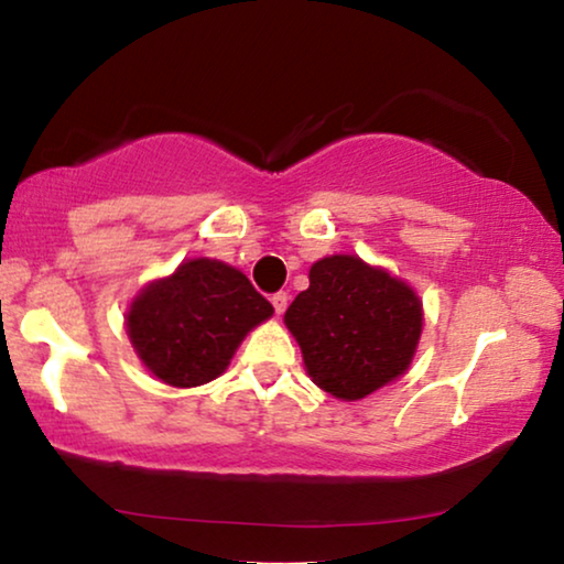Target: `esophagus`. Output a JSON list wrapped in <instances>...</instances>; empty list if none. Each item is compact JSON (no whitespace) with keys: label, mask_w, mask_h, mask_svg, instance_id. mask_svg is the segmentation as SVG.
Listing matches in <instances>:
<instances>
[{"label":"esophagus","mask_w":564,"mask_h":564,"mask_svg":"<svg viewBox=\"0 0 564 564\" xmlns=\"http://www.w3.org/2000/svg\"><path fill=\"white\" fill-rule=\"evenodd\" d=\"M270 302H273L275 314H283V312H286V306H289V294H286V291H278V294L270 296Z\"/></svg>","instance_id":"1"}]
</instances>
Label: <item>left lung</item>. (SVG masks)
Returning <instances> with one entry per match:
<instances>
[{
	"instance_id": "8db88e82",
	"label": "left lung",
	"mask_w": 564,
	"mask_h": 564,
	"mask_svg": "<svg viewBox=\"0 0 564 564\" xmlns=\"http://www.w3.org/2000/svg\"><path fill=\"white\" fill-rule=\"evenodd\" d=\"M306 373L337 400L352 402L402 377L423 333L415 291L356 254L322 258L310 289L286 310Z\"/></svg>"
}]
</instances>
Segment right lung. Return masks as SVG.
<instances>
[{
    "mask_svg": "<svg viewBox=\"0 0 564 564\" xmlns=\"http://www.w3.org/2000/svg\"><path fill=\"white\" fill-rule=\"evenodd\" d=\"M273 314L250 278L221 260L195 258L133 299L126 329L141 364L170 387L221 377L245 335Z\"/></svg>",
    "mask_w": 564,
    "mask_h": 564,
    "instance_id": "obj_1",
    "label": "right lung"
}]
</instances>
